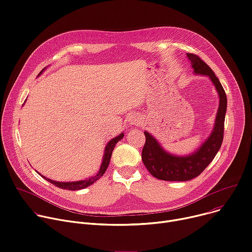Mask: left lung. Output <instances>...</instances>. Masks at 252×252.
Returning a JSON list of instances; mask_svg holds the SVG:
<instances>
[{
  "instance_id": "obj_1",
  "label": "left lung",
  "mask_w": 252,
  "mask_h": 252,
  "mask_svg": "<svg viewBox=\"0 0 252 252\" xmlns=\"http://www.w3.org/2000/svg\"><path fill=\"white\" fill-rule=\"evenodd\" d=\"M194 72L207 75L212 80L219 94V108L216 114L212 133L205 143L192 155L177 157L165 152L154 136L145 131L146 143L142 151L143 163L148 171L157 179L164 181H189L198 177L213 161L221 148L224 134V122L227 108L226 94L219 79L211 68L199 56L187 53Z\"/></svg>"
}]
</instances>
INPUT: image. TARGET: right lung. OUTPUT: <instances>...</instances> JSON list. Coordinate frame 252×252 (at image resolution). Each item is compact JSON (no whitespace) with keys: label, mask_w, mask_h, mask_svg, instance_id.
Instances as JSON below:
<instances>
[{"label":"right lung","mask_w":252,"mask_h":252,"mask_svg":"<svg viewBox=\"0 0 252 252\" xmlns=\"http://www.w3.org/2000/svg\"><path fill=\"white\" fill-rule=\"evenodd\" d=\"M124 138V132L121 133L120 135L116 136V138H113L110 142H108L105 150H104V156H103V159H102V163H101V166H100V169L98 171V173L91 177V178H88L86 180H83V181H76V182H66V183H63V182H56V181H53L51 179H47L46 177L42 176L44 179H46L48 182H50L51 184H53L54 186H57L58 188L60 189H63V190H71V191H74V190H81V189H84L90 185H93L94 182H96L98 179H100L104 172L106 171L108 165H109V161H110V157H111V154H112V151L114 149V147H116V145L118 144V142H120L122 139Z\"/></svg>","instance_id":"right-lung-1"}]
</instances>
